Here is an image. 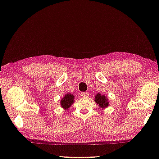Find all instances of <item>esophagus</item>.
Returning <instances> with one entry per match:
<instances>
[{
	"label": "esophagus",
	"instance_id": "1",
	"mask_svg": "<svg viewBox=\"0 0 159 159\" xmlns=\"http://www.w3.org/2000/svg\"><path fill=\"white\" fill-rule=\"evenodd\" d=\"M80 95H81V96L83 97V98H88V97L89 96V94H88V93H87V92L81 93V94H80Z\"/></svg>",
	"mask_w": 159,
	"mask_h": 159
}]
</instances>
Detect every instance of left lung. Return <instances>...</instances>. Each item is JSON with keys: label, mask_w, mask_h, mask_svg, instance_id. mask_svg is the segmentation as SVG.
I'll return each mask as SVG.
<instances>
[{"label": "left lung", "mask_w": 159, "mask_h": 159, "mask_svg": "<svg viewBox=\"0 0 159 159\" xmlns=\"http://www.w3.org/2000/svg\"><path fill=\"white\" fill-rule=\"evenodd\" d=\"M95 102L98 104L99 107H100V108L103 109L108 107L109 105V101L108 98H107V96L102 95V94L99 93H98L95 95Z\"/></svg>", "instance_id": "obj_1"}]
</instances>
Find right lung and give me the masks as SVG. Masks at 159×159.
<instances>
[{
	"instance_id": "1",
	"label": "right lung",
	"mask_w": 159,
	"mask_h": 159,
	"mask_svg": "<svg viewBox=\"0 0 159 159\" xmlns=\"http://www.w3.org/2000/svg\"><path fill=\"white\" fill-rule=\"evenodd\" d=\"M74 102V95L71 93H67L66 95H64V96L60 100L61 107L66 111V110L69 109V107H71Z\"/></svg>"
}]
</instances>
